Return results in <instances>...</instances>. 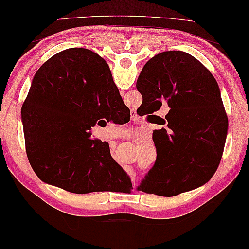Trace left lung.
Wrapping results in <instances>:
<instances>
[{
  "mask_svg": "<svg viewBox=\"0 0 249 249\" xmlns=\"http://www.w3.org/2000/svg\"><path fill=\"white\" fill-rule=\"evenodd\" d=\"M136 86L148 114L163 103L169 107L168 129L153 132L156 161L138 190L175 196L205 184L220 164L228 131L213 75L190 53L171 50L145 64Z\"/></svg>",
  "mask_w": 249,
  "mask_h": 249,
  "instance_id": "obj_1",
  "label": "left lung"
}]
</instances>
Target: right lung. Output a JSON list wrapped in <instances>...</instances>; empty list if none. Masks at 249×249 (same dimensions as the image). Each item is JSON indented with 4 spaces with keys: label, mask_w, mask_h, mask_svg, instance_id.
<instances>
[{
    "label": "right lung",
    "mask_w": 249,
    "mask_h": 249,
    "mask_svg": "<svg viewBox=\"0 0 249 249\" xmlns=\"http://www.w3.org/2000/svg\"><path fill=\"white\" fill-rule=\"evenodd\" d=\"M129 112L102 57L84 48L56 53L35 74L21 110L32 169L42 182L71 193L130 192L109 143L89 132L102 118L128 114L130 120Z\"/></svg>",
    "instance_id": "1"
}]
</instances>
